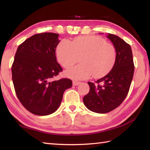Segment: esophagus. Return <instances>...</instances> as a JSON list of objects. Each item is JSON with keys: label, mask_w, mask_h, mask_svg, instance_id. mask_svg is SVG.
Here are the masks:
<instances>
[{"label": "esophagus", "mask_w": 150, "mask_h": 150, "mask_svg": "<svg viewBox=\"0 0 150 150\" xmlns=\"http://www.w3.org/2000/svg\"><path fill=\"white\" fill-rule=\"evenodd\" d=\"M80 82L79 81H73V85H75V86H77L80 84Z\"/></svg>", "instance_id": "esophagus-1"}]
</instances>
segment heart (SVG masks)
I'll return each mask as SVG.
<instances>
[{
	"label": "heart",
	"instance_id": "1",
	"mask_svg": "<svg viewBox=\"0 0 150 150\" xmlns=\"http://www.w3.org/2000/svg\"><path fill=\"white\" fill-rule=\"evenodd\" d=\"M80 56L81 63L67 70L66 74L75 79H85L93 75L100 77L113 67L116 51L113 45L95 35H81L71 42L63 40L57 45V59L65 69L77 63Z\"/></svg>",
	"mask_w": 150,
	"mask_h": 150
}]
</instances>
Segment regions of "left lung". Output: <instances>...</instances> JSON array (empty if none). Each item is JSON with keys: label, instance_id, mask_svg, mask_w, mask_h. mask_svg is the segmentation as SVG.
<instances>
[{"label": "left lung", "instance_id": "left-lung-1", "mask_svg": "<svg viewBox=\"0 0 150 150\" xmlns=\"http://www.w3.org/2000/svg\"><path fill=\"white\" fill-rule=\"evenodd\" d=\"M116 51V59L112 69L105 77L88 82L89 92L83 97L88 110L105 114L121 105L128 95L132 81L134 64L130 45L116 35L108 34Z\"/></svg>", "mask_w": 150, "mask_h": 150}]
</instances>
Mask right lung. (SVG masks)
Here are the masks:
<instances>
[{
    "label": "right lung",
    "mask_w": 150,
    "mask_h": 150,
    "mask_svg": "<svg viewBox=\"0 0 150 150\" xmlns=\"http://www.w3.org/2000/svg\"><path fill=\"white\" fill-rule=\"evenodd\" d=\"M59 34L45 32L32 35L19 45L12 65L16 95L24 107L35 115L54 112L63 93L72 87L67 78L54 80L63 69L57 62L55 50Z\"/></svg>",
    "instance_id": "right-lung-1"
}]
</instances>
